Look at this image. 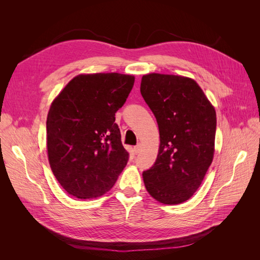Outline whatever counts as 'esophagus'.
Listing matches in <instances>:
<instances>
[{
	"label": "esophagus",
	"instance_id": "1",
	"mask_svg": "<svg viewBox=\"0 0 260 260\" xmlns=\"http://www.w3.org/2000/svg\"><path fill=\"white\" fill-rule=\"evenodd\" d=\"M133 149H135V152L138 154V153L140 152V149H141V144H139V145L135 146V148H133Z\"/></svg>",
	"mask_w": 260,
	"mask_h": 260
}]
</instances>
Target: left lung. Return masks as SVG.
Here are the masks:
<instances>
[{"label": "left lung", "mask_w": 260, "mask_h": 260, "mask_svg": "<svg viewBox=\"0 0 260 260\" xmlns=\"http://www.w3.org/2000/svg\"><path fill=\"white\" fill-rule=\"evenodd\" d=\"M140 90L160 138L154 166L143 172L145 187L159 203H184L201 186L214 159L215 107L188 77L147 74Z\"/></svg>", "instance_id": "1"}]
</instances>
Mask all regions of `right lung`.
Returning <instances> with one entry per match:
<instances>
[{
	"mask_svg": "<svg viewBox=\"0 0 260 260\" xmlns=\"http://www.w3.org/2000/svg\"><path fill=\"white\" fill-rule=\"evenodd\" d=\"M135 76L81 74L52 102L46 118L51 169L61 187L80 200L111 190L128 162L115 113L127 100Z\"/></svg>",
	"mask_w": 260,
	"mask_h": 260,
	"instance_id": "obj_1",
	"label": "right lung"
}]
</instances>
